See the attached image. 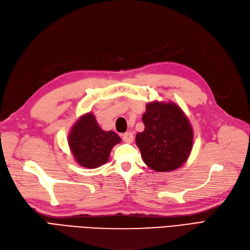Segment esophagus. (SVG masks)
<instances>
[{"instance_id":"34e87169","label":"esophagus","mask_w":250,"mask_h":250,"mask_svg":"<svg viewBox=\"0 0 250 250\" xmlns=\"http://www.w3.org/2000/svg\"><path fill=\"white\" fill-rule=\"evenodd\" d=\"M122 139L126 143H131L133 141V134L131 132H126V133L123 134Z\"/></svg>"}]
</instances>
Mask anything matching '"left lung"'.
I'll return each mask as SVG.
<instances>
[{"label":"left lung","instance_id":"1","mask_svg":"<svg viewBox=\"0 0 250 250\" xmlns=\"http://www.w3.org/2000/svg\"><path fill=\"white\" fill-rule=\"evenodd\" d=\"M145 130L135 141L144 162L156 171H171L186 162L193 130L186 115L174 102H149L143 115Z\"/></svg>","mask_w":250,"mask_h":250}]
</instances>
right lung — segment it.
I'll return each mask as SVG.
<instances>
[{"label": "right lung", "mask_w": 250, "mask_h": 250, "mask_svg": "<svg viewBox=\"0 0 250 250\" xmlns=\"http://www.w3.org/2000/svg\"><path fill=\"white\" fill-rule=\"evenodd\" d=\"M120 142L121 139L114 131L102 130L92 113L77 120L68 135V144L76 162L87 168H96L106 163L111 149Z\"/></svg>", "instance_id": "right-lung-1"}]
</instances>
